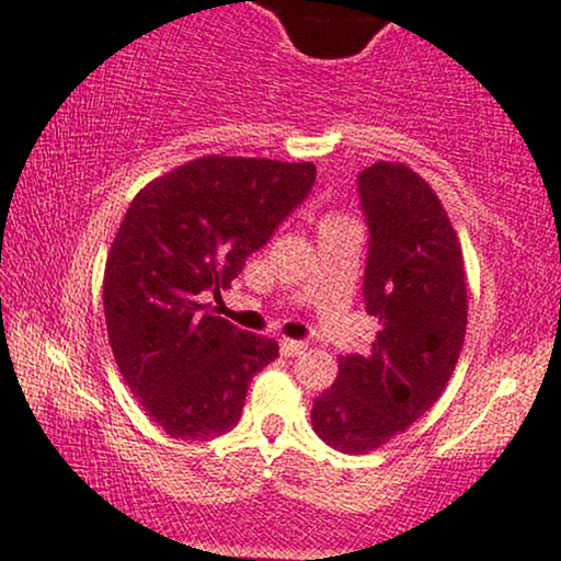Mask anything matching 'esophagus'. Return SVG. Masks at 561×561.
<instances>
[{"label":"esophagus","instance_id":"esophagus-1","mask_svg":"<svg viewBox=\"0 0 561 561\" xmlns=\"http://www.w3.org/2000/svg\"><path fill=\"white\" fill-rule=\"evenodd\" d=\"M279 348H282V354H285V356H300V354H305V348H308V343L282 339L279 341Z\"/></svg>","mask_w":561,"mask_h":561}]
</instances>
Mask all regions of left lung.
I'll return each instance as SVG.
<instances>
[{
  "mask_svg": "<svg viewBox=\"0 0 561 561\" xmlns=\"http://www.w3.org/2000/svg\"><path fill=\"white\" fill-rule=\"evenodd\" d=\"M369 228L364 308L377 335L339 358L331 390L312 400V428L343 454H367L415 423L449 382L467 333L465 261L428 184L379 161L356 182Z\"/></svg>",
  "mask_w": 561,
  "mask_h": 561,
  "instance_id": "left-lung-1",
  "label": "left lung"
}]
</instances>
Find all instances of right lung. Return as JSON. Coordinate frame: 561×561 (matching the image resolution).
Returning <instances> with one entry per match:
<instances>
[{
	"label": "right lung",
	"mask_w": 561,
	"mask_h": 561,
	"mask_svg": "<svg viewBox=\"0 0 561 561\" xmlns=\"http://www.w3.org/2000/svg\"><path fill=\"white\" fill-rule=\"evenodd\" d=\"M316 184L312 163L205 156L138 192L104 266V320L125 385L171 438L210 442L241 421L274 339L207 310Z\"/></svg>",
	"instance_id": "obj_1"
}]
</instances>
